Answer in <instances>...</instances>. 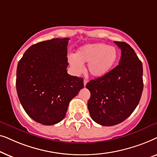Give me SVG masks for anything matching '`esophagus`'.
I'll use <instances>...</instances> for the list:
<instances>
[{
  "mask_svg": "<svg viewBox=\"0 0 157 157\" xmlns=\"http://www.w3.org/2000/svg\"><path fill=\"white\" fill-rule=\"evenodd\" d=\"M87 82H88L87 79H84V80H83V85H84V86H86V85Z\"/></svg>",
  "mask_w": 157,
  "mask_h": 157,
  "instance_id": "34e87169",
  "label": "esophagus"
}]
</instances>
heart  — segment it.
Returning a JSON list of instances; mask_svg holds the SVG:
<instances>
[{"instance_id":"b5f03b06","label":"heart","mask_w":157,"mask_h":157,"mask_svg":"<svg viewBox=\"0 0 157 157\" xmlns=\"http://www.w3.org/2000/svg\"><path fill=\"white\" fill-rule=\"evenodd\" d=\"M117 49L114 46L97 43L86 44L79 48L74 56H68V63L76 74L83 71V64L87 63L91 76L100 78L110 71L118 59Z\"/></svg>"}]
</instances>
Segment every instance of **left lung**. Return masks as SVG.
Listing matches in <instances>:
<instances>
[{
    "label": "left lung",
    "instance_id": "1",
    "mask_svg": "<svg viewBox=\"0 0 157 157\" xmlns=\"http://www.w3.org/2000/svg\"><path fill=\"white\" fill-rule=\"evenodd\" d=\"M114 43L121 51L119 65L86 86L91 93L88 109L91 119L106 126L121 123L132 114L144 87L142 63L134 50L125 42Z\"/></svg>",
    "mask_w": 157,
    "mask_h": 157
}]
</instances>
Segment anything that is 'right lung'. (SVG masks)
I'll return each instance as SVG.
<instances>
[{
    "label": "right lung",
    "instance_id": "right-lung-1",
    "mask_svg": "<svg viewBox=\"0 0 157 157\" xmlns=\"http://www.w3.org/2000/svg\"><path fill=\"white\" fill-rule=\"evenodd\" d=\"M69 38L31 46L19 61L16 90L23 109L34 121L53 125L64 119L68 104L83 88V79L67 73Z\"/></svg>",
    "mask_w": 157,
    "mask_h": 157
}]
</instances>
